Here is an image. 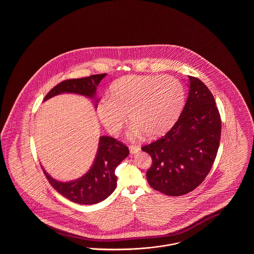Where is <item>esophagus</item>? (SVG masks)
<instances>
[{"mask_svg": "<svg viewBox=\"0 0 254 254\" xmlns=\"http://www.w3.org/2000/svg\"><path fill=\"white\" fill-rule=\"evenodd\" d=\"M129 150H130V153H132V154H135V153H137V152H139L140 150H141V148H140V146L139 145H129Z\"/></svg>", "mask_w": 254, "mask_h": 254, "instance_id": "obj_1", "label": "esophagus"}]
</instances>
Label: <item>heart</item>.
I'll return each instance as SVG.
<instances>
[{"label":"heart","instance_id":"1","mask_svg":"<svg viewBox=\"0 0 254 254\" xmlns=\"http://www.w3.org/2000/svg\"><path fill=\"white\" fill-rule=\"evenodd\" d=\"M184 101V86L173 76L128 75L111 85L109 98L98 106V115L113 134L121 130L128 115L134 134L157 138L175 124Z\"/></svg>","mask_w":254,"mask_h":254}]
</instances>
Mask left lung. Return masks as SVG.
I'll use <instances>...</instances> for the list:
<instances>
[{
    "instance_id": "obj_1",
    "label": "left lung",
    "mask_w": 254,
    "mask_h": 254,
    "mask_svg": "<svg viewBox=\"0 0 254 254\" xmlns=\"http://www.w3.org/2000/svg\"><path fill=\"white\" fill-rule=\"evenodd\" d=\"M189 79V97L178 121L165 136L142 147L152 159L146 171L148 184L169 196L189 193L202 184L221 138V117L212 93L198 78Z\"/></svg>"
}]
</instances>
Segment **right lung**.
Here are the masks:
<instances>
[{"instance_id": "right-lung-1", "label": "right lung", "mask_w": 254, "mask_h": 254, "mask_svg": "<svg viewBox=\"0 0 254 254\" xmlns=\"http://www.w3.org/2000/svg\"><path fill=\"white\" fill-rule=\"evenodd\" d=\"M107 74H96L81 79H69L54 86L44 101L61 93H75L94 98L97 86ZM98 102V101H96ZM129 153L127 146L120 141L101 136L96 158L90 169L83 177L75 181L59 182L43 169L49 184L64 197L81 205H93L102 202L114 191L117 185L115 169Z\"/></svg>"}]
</instances>
